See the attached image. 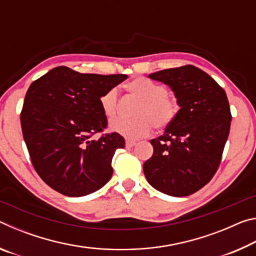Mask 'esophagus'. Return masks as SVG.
Returning <instances> with one entry per match:
<instances>
[{
  "label": "esophagus",
  "mask_w": 256,
  "mask_h": 256,
  "mask_svg": "<svg viewBox=\"0 0 256 256\" xmlns=\"http://www.w3.org/2000/svg\"><path fill=\"white\" fill-rule=\"evenodd\" d=\"M125 144H126L128 148H133V146L136 144V141H132V140H126V142H125Z\"/></svg>",
  "instance_id": "esophagus-1"
}]
</instances>
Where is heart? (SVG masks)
Wrapping results in <instances>:
<instances>
[{"instance_id":"1","label":"heart","mask_w":256,"mask_h":256,"mask_svg":"<svg viewBox=\"0 0 256 256\" xmlns=\"http://www.w3.org/2000/svg\"><path fill=\"white\" fill-rule=\"evenodd\" d=\"M128 92L138 99L134 110L133 120L115 118L110 123L112 132L136 140L149 136L154 125L164 128L170 125L178 112V105L174 99L167 96V88L149 79L138 78L126 86ZM100 107L106 118H114L118 112V92L116 88L110 90L100 97Z\"/></svg>"}]
</instances>
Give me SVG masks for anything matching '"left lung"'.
Segmentation results:
<instances>
[{"instance_id": "obj_1", "label": "left lung", "mask_w": 256, "mask_h": 256, "mask_svg": "<svg viewBox=\"0 0 256 256\" xmlns=\"http://www.w3.org/2000/svg\"><path fill=\"white\" fill-rule=\"evenodd\" d=\"M174 92L180 110L144 164L149 184L170 196H188L209 183L218 170L230 130L227 94L204 71L193 66L149 74Z\"/></svg>"}]
</instances>
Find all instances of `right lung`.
Here are the masks:
<instances>
[{"label":"right lung","mask_w":256,"mask_h":256,"mask_svg":"<svg viewBox=\"0 0 256 256\" xmlns=\"http://www.w3.org/2000/svg\"><path fill=\"white\" fill-rule=\"evenodd\" d=\"M126 78L58 66L30 84L20 115L24 140L38 175L63 196H88L110 180L112 156L125 146L124 138H90L107 126L100 97Z\"/></svg>","instance_id":"obj_1"}]
</instances>
